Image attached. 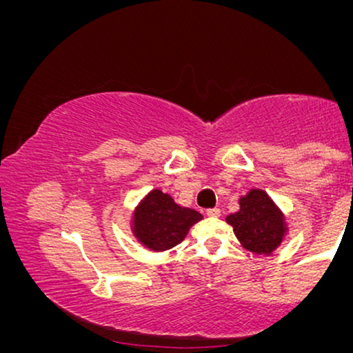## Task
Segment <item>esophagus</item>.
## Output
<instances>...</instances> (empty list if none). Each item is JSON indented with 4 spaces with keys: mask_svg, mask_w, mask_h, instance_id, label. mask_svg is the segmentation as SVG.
I'll use <instances>...</instances> for the list:
<instances>
[{
    "mask_svg": "<svg viewBox=\"0 0 353 353\" xmlns=\"http://www.w3.org/2000/svg\"><path fill=\"white\" fill-rule=\"evenodd\" d=\"M206 214L211 216V217H219L221 210H219V208H210V210H206Z\"/></svg>",
    "mask_w": 353,
    "mask_h": 353,
    "instance_id": "esophagus-1",
    "label": "esophagus"
}]
</instances>
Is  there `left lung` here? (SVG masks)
<instances>
[{
    "mask_svg": "<svg viewBox=\"0 0 353 353\" xmlns=\"http://www.w3.org/2000/svg\"><path fill=\"white\" fill-rule=\"evenodd\" d=\"M227 222L243 246L256 254H270L285 235V219L264 190H251L240 198V211Z\"/></svg>",
    "mask_w": 353,
    "mask_h": 353,
    "instance_id": "8db88e82",
    "label": "left lung"
}]
</instances>
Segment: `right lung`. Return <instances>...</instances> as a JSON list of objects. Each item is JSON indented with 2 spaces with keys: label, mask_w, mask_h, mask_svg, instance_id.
Wrapping results in <instances>:
<instances>
[{
  "label": "right lung",
  "mask_w": 353,
  "mask_h": 353,
  "mask_svg": "<svg viewBox=\"0 0 353 353\" xmlns=\"http://www.w3.org/2000/svg\"><path fill=\"white\" fill-rule=\"evenodd\" d=\"M203 216L182 208L161 190H152L134 212V233L153 251L171 250L181 243Z\"/></svg>",
  "instance_id": "add662e5"
}]
</instances>
